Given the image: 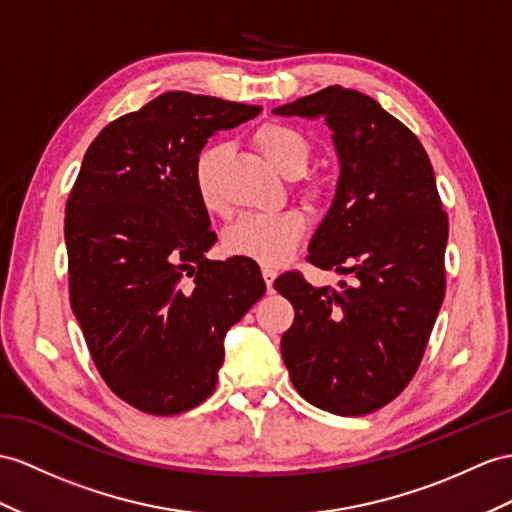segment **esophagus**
<instances>
[{
    "mask_svg": "<svg viewBox=\"0 0 512 512\" xmlns=\"http://www.w3.org/2000/svg\"><path fill=\"white\" fill-rule=\"evenodd\" d=\"M276 276H278L276 269H273V267H263V280H265L269 291H273V280H276Z\"/></svg>",
    "mask_w": 512,
    "mask_h": 512,
    "instance_id": "1",
    "label": "esophagus"
}]
</instances>
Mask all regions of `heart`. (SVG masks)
I'll return each instance as SVG.
<instances>
[{
	"label": "heart",
	"mask_w": 512,
	"mask_h": 512,
	"mask_svg": "<svg viewBox=\"0 0 512 512\" xmlns=\"http://www.w3.org/2000/svg\"><path fill=\"white\" fill-rule=\"evenodd\" d=\"M254 145L263 152L284 176H295L302 171L310 156V143L306 136L280 121H267L252 134ZM223 158L221 145H206L195 156L193 184L199 202L210 213H219L223 208V197L219 191V165ZM297 191L310 206H321L326 202L330 189L326 180L304 178L297 184ZM306 234V217L297 208L267 210V213H245L232 221V226L223 234L232 256H243L256 260L260 265H280L289 258Z\"/></svg>",
	"instance_id": "b5f03b06"
}]
</instances>
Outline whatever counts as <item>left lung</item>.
I'll return each mask as SVG.
<instances>
[{
  "label": "left lung",
  "mask_w": 512,
  "mask_h": 512,
  "mask_svg": "<svg viewBox=\"0 0 512 512\" xmlns=\"http://www.w3.org/2000/svg\"><path fill=\"white\" fill-rule=\"evenodd\" d=\"M273 112L323 117L334 132L341 178L306 260L352 280L317 289L289 271L273 282L295 310L284 365L306 402L367 415L419 369L445 297L450 221L426 149L376 99L328 86Z\"/></svg>",
  "instance_id": "8db88e82"
}]
</instances>
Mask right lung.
<instances>
[{
  "label": "right lung",
  "mask_w": 512,
  "mask_h": 512,
  "mask_svg": "<svg viewBox=\"0 0 512 512\" xmlns=\"http://www.w3.org/2000/svg\"><path fill=\"white\" fill-rule=\"evenodd\" d=\"M260 106L162 93L95 136L67 199L69 302L108 389L147 415L213 395L223 336L260 297L254 260H208L217 241L193 184L217 130Z\"/></svg>",
  "instance_id": "right-lung-1"
}]
</instances>
